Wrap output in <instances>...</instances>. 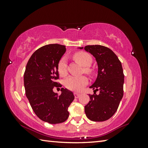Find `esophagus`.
Instances as JSON below:
<instances>
[{
    "label": "esophagus",
    "instance_id": "esophagus-1",
    "mask_svg": "<svg viewBox=\"0 0 148 148\" xmlns=\"http://www.w3.org/2000/svg\"><path fill=\"white\" fill-rule=\"evenodd\" d=\"M74 95L75 98H78V97L80 96V94L77 93V92H74Z\"/></svg>",
    "mask_w": 148,
    "mask_h": 148
}]
</instances>
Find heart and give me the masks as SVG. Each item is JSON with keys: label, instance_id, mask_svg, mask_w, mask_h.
Here are the masks:
<instances>
[{"label": "heart", "instance_id": "b5f03b06", "mask_svg": "<svg viewBox=\"0 0 148 148\" xmlns=\"http://www.w3.org/2000/svg\"><path fill=\"white\" fill-rule=\"evenodd\" d=\"M74 59L77 62L85 66V71L87 73L91 72V70L87 66L91 65L92 62V58L91 56L86 52H78L74 55ZM67 60L65 57H62L58 63V72L61 76H64L66 74ZM88 82V79L84 76H71L67 77L65 80V86L67 88L72 91H79L86 86Z\"/></svg>", "mask_w": 148, "mask_h": 148}]
</instances>
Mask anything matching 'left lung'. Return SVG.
Returning <instances> with one entry per match:
<instances>
[{
	"label": "left lung",
	"mask_w": 148,
	"mask_h": 148,
	"mask_svg": "<svg viewBox=\"0 0 148 148\" xmlns=\"http://www.w3.org/2000/svg\"><path fill=\"white\" fill-rule=\"evenodd\" d=\"M84 49L93 56L98 66V74L89 88L94 95H89L90 101L85 106L87 118L92 121H104L116 113L123 96L124 74L122 65L113 51L101 45H92ZM99 91V94L95 93Z\"/></svg>",
	"instance_id": "8db88e82"
}]
</instances>
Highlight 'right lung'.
Here are the masks:
<instances>
[{
  "mask_svg": "<svg viewBox=\"0 0 148 148\" xmlns=\"http://www.w3.org/2000/svg\"><path fill=\"white\" fill-rule=\"evenodd\" d=\"M66 52L64 46L49 44L34 52L27 62L24 73L25 94L35 114L43 121L61 123L69 116L68 108L74 101L73 92L61 88V95L54 92V87H61L58 63Z\"/></svg>",
  "mask_w": 148,
  "mask_h": 148,
  "instance_id": "add662e5",
  "label": "right lung"
}]
</instances>
